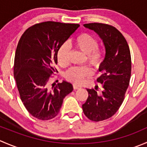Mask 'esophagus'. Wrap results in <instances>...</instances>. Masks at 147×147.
<instances>
[{"mask_svg":"<svg viewBox=\"0 0 147 147\" xmlns=\"http://www.w3.org/2000/svg\"><path fill=\"white\" fill-rule=\"evenodd\" d=\"M73 88L74 90H79L81 88V87L79 85H77L76 84H73Z\"/></svg>","mask_w":147,"mask_h":147,"instance_id":"1","label":"esophagus"}]
</instances>
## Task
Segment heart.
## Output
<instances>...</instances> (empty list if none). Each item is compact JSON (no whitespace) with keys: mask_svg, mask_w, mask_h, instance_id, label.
Wrapping results in <instances>:
<instances>
[{"mask_svg":"<svg viewBox=\"0 0 147 147\" xmlns=\"http://www.w3.org/2000/svg\"><path fill=\"white\" fill-rule=\"evenodd\" d=\"M75 45L79 50L86 55L87 61L94 67H99L103 61V55L97 49L99 42L94 37L88 33H83L78 37L75 40ZM70 47L67 42H65L58 48L57 58L58 63L65 67L69 64ZM92 72L87 66L74 67L70 68L65 73L67 80L76 84H81L86 78L90 76Z\"/></svg>","mask_w":147,"mask_h":147,"instance_id":"b5f03b06","label":"heart"}]
</instances>
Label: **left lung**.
<instances>
[{"mask_svg":"<svg viewBox=\"0 0 147 147\" xmlns=\"http://www.w3.org/2000/svg\"><path fill=\"white\" fill-rule=\"evenodd\" d=\"M83 26L99 35L105 48V57L99 67L102 74L97 80L102 84V93L87 89L88 97L82 105L88 119L100 121L113 116L124 101L131 77V55L127 40L117 28L97 23Z\"/></svg>","mask_w":147,"mask_h":147,"instance_id":"8db88e82","label":"left lung"}]
</instances>
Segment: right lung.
Here are the masks:
<instances>
[{
  "mask_svg": "<svg viewBox=\"0 0 147 147\" xmlns=\"http://www.w3.org/2000/svg\"><path fill=\"white\" fill-rule=\"evenodd\" d=\"M80 27L79 24L44 22L28 28L16 51L14 78L20 99L34 117L49 120L57 115L65 96L73 90L63 81L50 87V75L57 71L59 47Z\"/></svg>",
  "mask_w": 147,
  "mask_h": 147,
  "instance_id": "obj_1",
  "label": "right lung"
}]
</instances>
